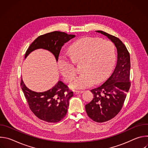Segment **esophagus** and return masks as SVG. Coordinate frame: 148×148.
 <instances>
[{
	"label": "esophagus",
	"mask_w": 148,
	"mask_h": 148,
	"mask_svg": "<svg viewBox=\"0 0 148 148\" xmlns=\"http://www.w3.org/2000/svg\"><path fill=\"white\" fill-rule=\"evenodd\" d=\"M84 91H74V93L75 95H77V94H81Z\"/></svg>",
	"instance_id": "obj_1"
}]
</instances>
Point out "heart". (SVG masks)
I'll return each mask as SVG.
<instances>
[{"label":"heart","instance_id":"obj_1","mask_svg":"<svg viewBox=\"0 0 148 148\" xmlns=\"http://www.w3.org/2000/svg\"><path fill=\"white\" fill-rule=\"evenodd\" d=\"M69 54L76 64L81 63L82 73L70 84V87L74 89H84L92 86L95 82L102 81L111 70L115 58L112 42L92 37H84L74 42ZM58 67L67 82L75 78V66L66 56H59Z\"/></svg>","mask_w":148,"mask_h":148}]
</instances>
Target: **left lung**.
Listing matches in <instances>:
<instances>
[{"label": "left lung", "mask_w": 148, "mask_h": 148, "mask_svg": "<svg viewBox=\"0 0 148 148\" xmlns=\"http://www.w3.org/2000/svg\"><path fill=\"white\" fill-rule=\"evenodd\" d=\"M114 43L117 50L115 69L103 84L91 90L92 100L86 105L88 116L97 122H104L114 118L121 111L130 87L131 61L130 53L125 45L116 37L97 30Z\"/></svg>", "instance_id": "left-lung-1"}]
</instances>
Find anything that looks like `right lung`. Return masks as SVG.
<instances>
[{
  "mask_svg": "<svg viewBox=\"0 0 148 148\" xmlns=\"http://www.w3.org/2000/svg\"><path fill=\"white\" fill-rule=\"evenodd\" d=\"M75 37L73 34L57 31L41 35L30 45L26 52L25 58L33 51L43 49L50 51L57 61L62 46ZM20 86L30 109L40 119L56 123L65 117L73 92L62 81H58L52 88L42 92L29 90L22 79Z\"/></svg>",
  "mask_w": 148,
  "mask_h": 148,
  "instance_id": "1",
  "label": "right lung"
}]
</instances>
